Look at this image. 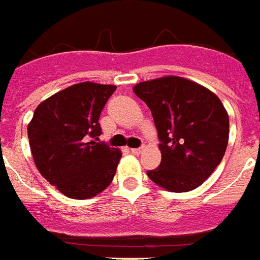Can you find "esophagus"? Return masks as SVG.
<instances>
[{
	"mask_svg": "<svg viewBox=\"0 0 260 260\" xmlns=\"http://www.w3.org/2000/svg\"><path fill=\"white\" fill-rule=\"evenodd\" d=\"M144 151V148H132V149H130V152H132L133 155H140V153H141V152Z\"/></svg>",
	"mask_w": 260,
	"mask_h": 260,
	"instance_id": "esophagus-1",
	"label": "esophagus"
}]
</instances>
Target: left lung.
<instances>
[{"instance_id": "1", "label": "left lung", "mask_w": 260, "mask_h": 260, "mask_svg": "<svg viewBox=\"0 0 260 260\" xmlns=\"http://www.w3.org/2000/svg\"><path fill=\"white\" fill-rule=\"evenodd\" d=\"M134 93L151 109L161 161L148 177L170 192L200 186L218 167L229 140L225 107L204 86L179 77L141 82Z\"/></svg>"}]
</instances>
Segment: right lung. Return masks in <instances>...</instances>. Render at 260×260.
Returning <instances> with one entry per match:
<instances>
[{"mask_svg": "<svg viewBox=\"0 0 260 260\" xmlns=\"http://www.w3.org/2000/svg\"><path fill=\"white\" fill-rule=\"evenodd\" d=\"M116 86L82 82L42 101L27 127L35 166L71 199L103 192L116 173L120 151L101 142V111Z\"/></svg>", "mask_w": 260, "mask_h": 260, "instance_id": "1", "label": "right lung"}]
</instances>
